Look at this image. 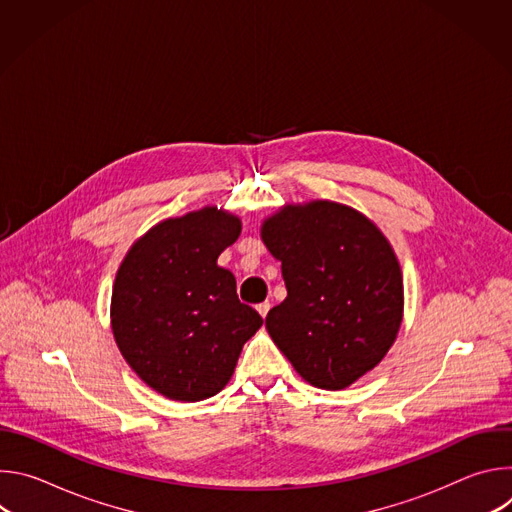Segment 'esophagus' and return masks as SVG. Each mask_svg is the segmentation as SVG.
<instances>
[{"label":"esophagus","mask_w":512,"mask_h":512,"mask_svg":"<svg viewBox=\"0 0 512 512\" xmlns=\"http://www.w3.org/2000/svg\"><path fill=\"white\" fill-rule=\"evenodd\" d=\"M269 308H271V304H269V302H263V304H259V306H257V312L261 314V318H265V316H267Z\"/></svg>","instance_id":"esophagus-1"}]
</instances>
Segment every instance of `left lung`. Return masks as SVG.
Wrapping results in <instances>:
<instances>
[{"label":"left lung","mask_w":512,"mask_h":512,"mask_svg":"<svg viewBox=\"0 0 512 512\" xmlns=\"http://www.w3.org/2000/svg\"><path fill=\"white\" fill-rule=\"evenodd\" d=\"M287 298L265 328L310 385L340 391L373 371L403 322V275L381 229L332 200L283 204L261 225Z\"/></svg>","instance_id":"left-lung-1"}]
</instances>
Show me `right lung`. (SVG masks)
<instances>
[{"instance_id": "obj_1", "label": "right lung", "mask_w": 512, "mask_h": 512, "mask_svg": "<svg viewBox=\"0 0 512 512\" xmlns=\"http://www.w3.org/2000/svg\"><path fill=\"white\" fill-rule=\"evenodd\" d=\"M241 235V218L204 206L166 218L123 257L111 330L135 375L156 393L194 403L223 391L261 316L237 298L235 275L216 263Z\"/></svg>"}]
</instances>
